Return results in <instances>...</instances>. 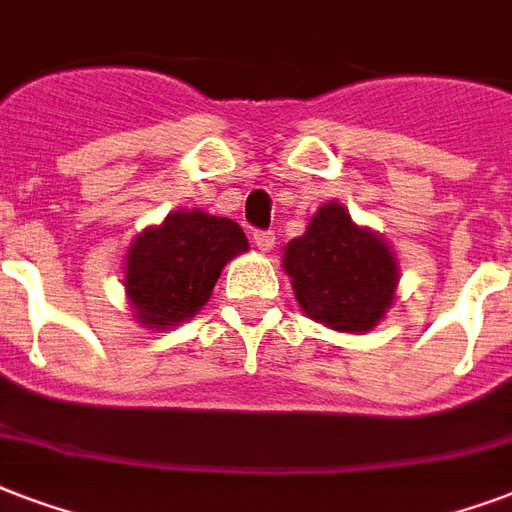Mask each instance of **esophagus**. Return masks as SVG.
Instances as JSON below:
<instances>
[{"label":"esophagus","instance_id":"obj_1","mask_svg":"<svg viewBox=\"0 0 512 512\" xmlns=\"http://www.w3.org/2000/svg\"><path fill=\"white\" fill-rule=\"evenodd\" d=\"M253 245L259 248V251H272V245H275V234L272 232H253Z\"/></svg>","mask_w":512,"mask_h":512}]
</instances>
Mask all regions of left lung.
Instances as JSON below:
<instances>
[{"label":"left lung","mask_w":512,"mask_h":512,"mask_svg":"<svg viewBox=\"0 0 512 512\" xmlns=\"http://www.w3.org/2000/svg\"><path fill=\"white\" fill-rule=\"evenodd\" d=\"M283 272L305 315L334 332H370L397 302L399 261L388 240L334 199L283 248Z\"/></svg>","instance_id":"left-lung-1"}]
</instances>
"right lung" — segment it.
I'll return each instance as SVG.
<instances>
[{
  "instance_id": "1",
  "label": "right lung",
  "mask_w": 512,
  "mask_h": 512,
  "mask_svg": "<svg viewBox=\"0 0 512 512\" xmlns=\"http://www.w3.org/2000/svg\"><path fill=\"white\" fill-rule=\"evenodd\" d=\"M248 251L232 218L175 210L142 229L124 256V288L134 321L156 332L191 321L207 305L226 264Z\"/></svg>"
}]
</instances>
